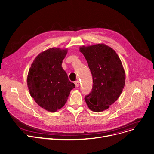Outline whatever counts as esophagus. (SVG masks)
<instances>
[{"label":"esophagus","instance_id":"obj_1","mask_svg":"<svg viewBox=\"0 0 154 154\" xmlns=\"http://www.w3.org/2000/svg\"><path fill=\"white\" fill-rule=\"evenodd\" d=\"M74 83H75V86H76V87H78V86H79V80L75 81Z\"/></svg>","mask_w":154,"mask_h":154}]
</instances>
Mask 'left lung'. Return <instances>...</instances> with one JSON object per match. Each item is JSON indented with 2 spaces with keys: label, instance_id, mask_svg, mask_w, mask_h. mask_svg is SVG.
Here are the masks:
<instances>
[{
  "label": "left lung",
  "instance_id": "obj_1",
  "mask_svg": "<svg viewBox=\"0 0 154 154\" xmlns=\"http://www.w3.org/2000/svg\"><path fill=\"white\" fill-rule=\"evenodd\" d=\"M84 55L92 75V91L85 96L88 108L94 112L108 109L119 98L125 84V72L116 51L103 44L83 46Z\"/></svg>",
  "mask_w": 154,
  "mask_h": 154
}]
</instances>
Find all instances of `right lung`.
<instances>
[{"instance_id":"1","label":"right lung","mask_w":154,"mask_h":154,"mask_svg":"<svg viewBox=\"0 0 154 154\" xmlns=\"http://www.w3.org/2000/svg\"><path fill=\"white\" fill-rule=\"evenodd\" d=\"M68 49L49 48L35 57L29 69L30 95L38 105L49 112L61 109L75 88L62 67Z\"/></svg>"}]
</instances>
